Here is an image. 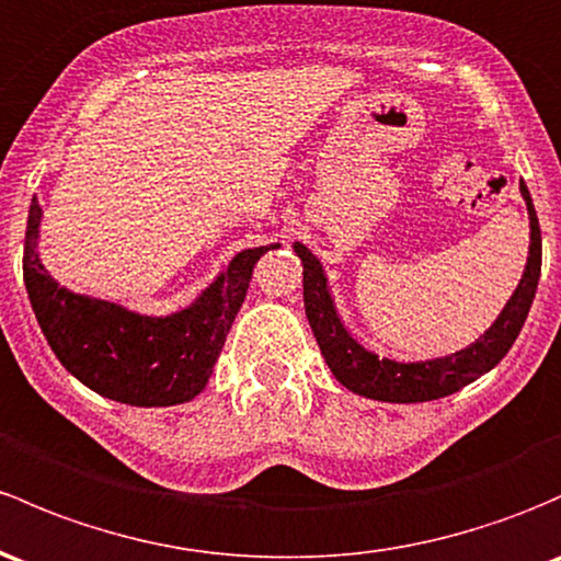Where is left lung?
<instances>
[{
    "mask_svg": "<svg viewBox=\"0 0 561 561\" xmlns=\"http://www.w3.org/2000/svg\"><path fill=\"white\" fill-rule=\"evenodd\" d=\"M522 196L527 202L529 228H533L529 239L533 241H529L527 268H524L516 293L505 304L497 322L476 344H470L462 352H454L449 357L427 359V363H394V359H385L359 346L335 314L320 261L304 244H296L300 263H304L306 317H309V325L314 330V339L320 344L328 368L333 370L341 385L352 392L365 394V398L387 400V403H424V400H438L444 394L457 392L486 370H492L500 359L508 355L518 330L527 320L529 306H533L540 279V257H543L538 215H535L533 198H529L524 182Z\"/></svg>",
    "mask_w": 561,
    "mask_h": 561,
    "instance_id": "left-lung-1",
    "label": "left lung"
}]
</instances>
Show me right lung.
Here are the masks:
<instances>
[{"label": "right lung", "instance_id": "add662e5", "mask_svg": "<svg viewBox=\"0 0 561 561\" xmlns=\"http://www.w3.org/2000/svg\"><path fill=\"white\" fill-rule=\"evenodd\" d=\"M39 217L43 209L34 198L23 244V282L47 344L64 368L117 403L176 405L196 398L244 304L252 268L274 244L239 252L180 314L145 317L58 287L34 252Z\"/></svg>", "mask_w": 561, "mask_h": 561}]
</instances>
